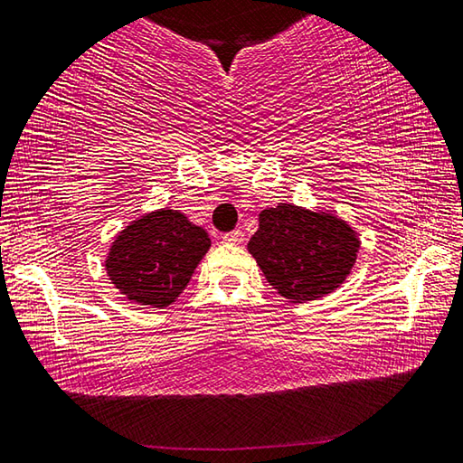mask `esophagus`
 Listing matches in <instances>:
<instances>
[{
    "mask_svg": "<svg viewBox=\"0 0 463 463\" xmlns=\"http://www.w3.org/2000/svg\"><path fill=\"white\" fill-rule=\"evenodd\" d=\"M243 239H245V232L241 231V229H237V231H231V232H226L224 237H222V241L224 243H243Z\"/></svg>",
    "mask_w": 463,
    "mask_h": 463,
    "instance_id": "34e87169",
    "label": "esophagus"
}]
</instances>
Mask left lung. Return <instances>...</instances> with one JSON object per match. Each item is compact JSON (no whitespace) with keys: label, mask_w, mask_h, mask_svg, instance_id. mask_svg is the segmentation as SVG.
Segmentation results:
<instances>
[{"label":"left lung","mask_w":463,"mask_h":463,"mask_svg":"<svg viewBox=\"0 0 463 463\" xmlns=\"http://www.w3.org/2000/svg\"><path fill=\"white\" fill-rule=\"evenodd\" d=\"M247 249L278 295L305 303L340 288L354 268L361 239L329 210L278 203L261 210Z\"/></svg>","instance_id":"obj_1"}]
</instances>
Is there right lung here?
<instances>
[{
	"label": "right lung",
	"mask_w": 463,
	"mask_h": 463,
	"mask_svg": "<svg viewBox=\"0 0 463 463\" xmlns=\"http://www.w3.org/2000/svg\"><path fill=\"white\" fill-rule=\"evenodd\" d=\"M210 245L202 226L189 222L179 210L160 208L117 234L105 269L129 303L165 309L185 290Z\"/></svg>",
	"instance_id": "add662e5"
}]
</instances>
